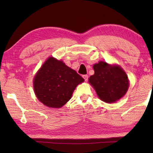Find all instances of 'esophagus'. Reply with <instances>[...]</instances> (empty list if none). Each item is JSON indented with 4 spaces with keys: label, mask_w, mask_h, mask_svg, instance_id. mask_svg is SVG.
Returning a JSON list of instances; mask_svg holds the SVG:
<instances>
[{
    "label": "esophagus",
    "mask_w": 153,
    "mask_h": 153,
    "mask_svg": "<svg viewBox=\"0 0 153 153\" xmlns=\"http://www.w3.org/2000/svg\"><path fill=\"white\" fill-rule=\"evenodd\" d=\"M83 77H84V79L86 82H87L88 79V76L87 75H84V76H83Z\"/></svg>",
    "instance_id": "esophagus-1"
}]
</instances>
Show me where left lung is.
Segmentation results:
<instances>
[{
  "label": "left lung",
  "mask_w": 153,
  "mask_h": 153,
  "mask_svg": "<svg viewBox=\"0 0 153 153\" xmlns=\"http://www.w3.org/2000/svg\"><path fill=\"white\" fill-rule=\"evenodd\" d=\"M94 74L90 77L89 82L94 87L100 100L112 103L122 98L128 91V76L120 67L111 66L100 61L93 66Z\"/></svg>",
  "instance_id": "obj_1"
}]
</instances>
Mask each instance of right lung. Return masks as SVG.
<instances>
[{
    "label": "right lung",
    "instance_id": "right-lung-1",
    "mask_svg": "<svg viewBox=\"0 0 153 153\" xmlns=\"http://www.w3.org/2000/svg\"><path fill=\"white\" fill-rule=\"evenodd\" d=\"M84 81L63 61L49 57L33 78L38 99L51 108H60L71 99L76 86Z\"/></svg>",
    "mask_w": 153,
    "mask_h": 153
}]
</instances>
